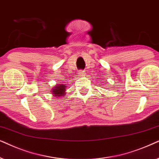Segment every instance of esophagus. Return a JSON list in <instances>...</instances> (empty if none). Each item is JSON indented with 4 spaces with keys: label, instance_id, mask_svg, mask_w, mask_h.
<instances>
[{
    "label": "esophagus",
    "instance_id": "34e87169",
    "mask_svg": "<svg viewBox=\"0 0 159 159\" xmlns=\"http://www.w3.org/2000/svg\"><path fill=\"white\" fill-rule=\"evenodd\" d=\"M78 74H79V75H81V76H84V74H85V72L81 70V71H79V73H78Z\"/></svg>",
    "mask_w": 159,
    "mask_h": 159
}]
</instances>
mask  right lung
Returning <instances> with one entry per match:
<instances>
[{"label":"right lung","mask_w":159,"mask_h":159,"mask_svg":"<svg viewBox=\"0 0 159 159\" xmlns=\"http://www.w3.org/2000/svg\"><path fill=\"white\" fill-rule=\"evenodd\" d=\"M65 88H66V84H57L52 89V93L53 96L61 97L65 96Z\"/></svg>","instance_id":"add662e5"}]
</instances>
